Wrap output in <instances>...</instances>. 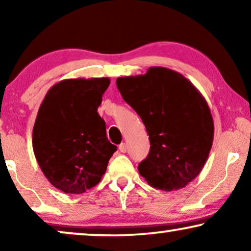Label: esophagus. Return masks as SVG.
Returning a JSON list of instances; mask_svg holds the SVG:
<instances>
[{"label": "esophagus", "mask_w": 251, "mask_h": 251, "mask_svg": "<svg viewBox=\"0 0 251 251\" xmlns=\"http://www.w3.org/2000/svg\"><path fill=\"white\" fill-rule=\"evenodd\" d=\"M119 150H120V152H121V153H126V151H128V147H126V143L120 144Z\"/></svg>", "instance_id": "34e87169"}]
</instances>
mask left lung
<instances>
[{"mask_svg":"<svg viewBox=\"0 0 251 251\" xmlns=\"http://www.w3.org/2000/svg\"><path fill=\"white\" fill-rule=\"evenodd\" d=\"M116 87L150 136V153L138 166L140 176L159 190L186 186L201 173L214 140V120L203 96L166 67L118 77Z\"/></svg>","mask_w":251,"mask_h":251,"instance_id":"left-lung-1","label":"left lung"}]
</instances>
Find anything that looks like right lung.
Returning <instances> with one entry per match:
<instances>
[{"label": "right lung", "instance_id": "add662e5", "mask_svg": "<svg viewBox=\"0 0 251 251\" xmlns=\"http://www.w3.org/2000/svg\"><path fill=\"white\" fill-rule=\"evenodd\" d=\"M108 77L67 78L49 89L33 128V151L51 185L81 194L100 181L116 146L97 109Z\"/></svg>", "mask_w": 251, "mask_h": 251}]
</instances>
